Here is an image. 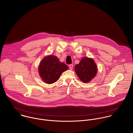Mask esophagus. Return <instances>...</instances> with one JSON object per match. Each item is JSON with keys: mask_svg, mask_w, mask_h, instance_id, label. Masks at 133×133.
Here are the masks:
<instances>
[{"mask_svg": "<svg viewBox=\"0 0 133 133\" xmlns=\"http://www.w3.org/2000/svg\"><path fill=\"white\" fill-rule=\"evenodd\" d=\"M73 64H70L69 65V68H70V69L71 70H72V69H73Z\"/></svg>", "mask_w": 133, "mask_h": 133, "instance_id": "34e87169", "label": "esophagus"}]
</instances>
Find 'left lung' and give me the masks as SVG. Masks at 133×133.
<instances>
[{"label": "left lung", "instance_id": "8db88e82", "mask_svg": "<svg viewBox=\"0 0 133 133\" xmlns=\"http://www.w3.org/2000/svg\"><path fill=\"white\" fill-rule=\"evenodd\" d=\"M75 71L79 78L86 83L89 82L96 75L97 66L92 58L84 57L75 66Z\"/></svg>", "mask_w": 133, "mask_h": 133}]
</instances>
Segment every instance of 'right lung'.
<instances>
[{
    "mask_svg": "<svg viewBox=\"0 0 133 133\" xmlns=\"http://www.w3.org/2000/svg\"><path fill=\"white\" fill-rule=\"evenodd\" d=\"M68 66L61 62L55 56L45 57L41 62L38 72L42 79L47 84H52L58 81L62 72L65 71Z\"/></svg>",
    "mask_w": 133,
    "mask_h": 133,
    "instance_id": "1",
    "label": "right lung"
}]
</instances>
